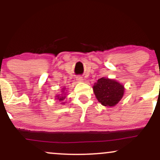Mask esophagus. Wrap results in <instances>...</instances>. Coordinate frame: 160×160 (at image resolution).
I'll return each mask as SVG.
<instances>
[{"mask_svg": "<svg viewBox=\"0 0 160 160\" xmlns=\"http://www.w3.org/2000/svg\"><path fill=\"white\" fill-rule=\"evenodd\" d=\"M77 80H78V82H82V80H83V79H82L81 76H78L77 77Z\"/></svg>", "mask_w": 160, "mask_h": 160, "instance_id": "obj_1", "label": "esophagus"}]
</instances>
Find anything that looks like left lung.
Instances as JSON below:
<instances>
[{
    "label": "left lung",
    "instance_id": "8db88e82",
    "mask_svg": "<svg viewBox=\"0 0 160 160\" xmlns=\"http://www.w3.org/2000/svg\"><path fill=\"white\" fill-rule=\"evenodd\" d=\"M96 98L102 105L114 106L124 94V87L120 82L108 78H102L93 86Z\"/></svg>",
    "mask_w": 160,
    "mask_h": 160
}]
</instances>
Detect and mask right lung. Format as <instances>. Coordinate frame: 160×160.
Listing matches in <instances>:
<instances>
[{"mask_svg":"<svg viewBox=\"0 0 160 160\" xmlns=\"http://www.w3.org/2000/svg\"><path fill=\"white\" fill-rule=\"evenodd\" d=\"M57 98H58V101H60V102H62V101H63L64 99H65V96H63V95H61L59 96V95H57Z\"/></svg>","mask_w":160,"mask_h":160,"instance_id":"add662e5","label":"right lung"}]
</instances>
